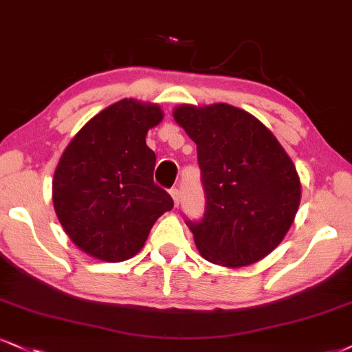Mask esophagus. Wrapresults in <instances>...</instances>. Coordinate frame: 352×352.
<instances>
[{"instance_id": "1", "label": "esophagus", "mask_w": 352, "mask_h": 352, "mask_svg": "<svg viewBox=\"0 0 352 352\" xmlns=\"http://www.w3.org/2000/svg\"><path fill=\"white\" fill-rule=\"evenodd\" d=\"M169 194H171L173 201H175V206H176V207L179 206V199H181V196H179V189H177V188H173L171 190H169Z\"/></svg>"}]
</instances>
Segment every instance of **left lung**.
<instances>
[{"label":"left lung","instance_id":"1","mask_svg":"<svg viewBox=\"0 0 352 352\" xmlns=\"http://www.w3.org/2000/svg\"><path fill=\"white\" fill-rule=\"evenodd\" d=\"M175 120L197 145L206 192L201 220H186L204 259L248 266L284 240L300 204V179L277 138L228 104L176 107Z\"/></svg>","mask_w":352,"mask_h":352}]
</instances>
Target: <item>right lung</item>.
<instances>
[{"mask_svg":"<svg viewBox=\"0 0 352 352\" xmlns=\"http://www.w3.org/2000/svg\"><path fill=\"white\" fill-rule=\"evenodd\" d=\"M156 104L122 99L94 116L63 151L52 183L55 214L70 240L93 258L120 263L143 248L153 223L175 202L153 183L148 129Z\"/></svg>","mask_w":352,"mask_h":352,"instance_id":"obj_1","label":"right lung"}]
</instances>
